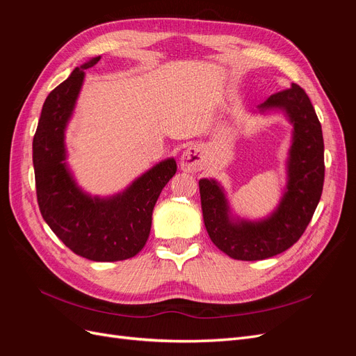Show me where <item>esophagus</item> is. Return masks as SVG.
Masks as SVG:
<instances>
[{
  "instance_id": "esophagus-1",
  "label": "esophagus",
  "mask_w": 356,
  "mask_h": 356,
  "mask_svg": "<svg viewBox=\"0 0 356 356\" xmlns=\"http://www.w3.org/2000/svg\"><path fill=\"white\" fill-rule=\"evenodd\" d=\"M203 166V149L200 145L193 144L184 149L181 156V169L184 172H197Z\"/></svg>"
}]
</instances>
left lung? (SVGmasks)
Returning a JSON list of instances; mask_svg holds the SVG:
<instances>
[{"label": "left lung", "mask_w": 356, "mask_h": 356, "mask_svg": "<svg viewBox=\"0 0 356 356\" xmlns=\"http://www.w3.org/2000/svg\"><path fill=\"white\" fill-rule=\"evenodd\" d=\"M282 110L293 124L286 190L276 211L261 221L232 218L227 199L215 179L199 181L204 227L213 245L242 261L270 258L286 251L305 233L324 187V138L306 92L297 84L257 106Z\"/></svg>", "instance_id": "left-lung-1"}]
</instances>
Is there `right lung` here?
Wrapping results in <instances>:
<instances>
[{
  "instance_id": "right-lung-1",
  "label": "right lung",
  "mask_w": 356,
  "mask_h": 356,
  "mask_svg": "<svg viewBox=\"0 0 356 356\" xmlns=\"http://www.w3.org/2000/svg\"><path fill=\"white\" fill-rule=\"evenodd\" d=\"M101 56L75 68L42 105L32 141L37 200L42 218L70 250L92 261H120L143 250L154 204L175 175L177 161L166 159L111 197H92L75 184L67 168L65 129L77 102L84 70Z\"/></svg>"
}]
</instances>
